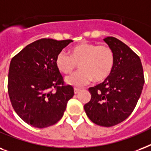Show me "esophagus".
<instances>
[{
	"mask_svg": "<svg viewBox=\"0 0 151 151\" xmlns=\"http://www.w3.org/2000/svg\"><path fill=\"white\" fill-rule=\"evenodd\" d=\"M79 91H80V89H79V88H74V93H75V94H78Z\"/></svg>",
	"mask_w": 151,
	"mask_h": 151,
	"instance_id": "34e87169",
	"label": "esophagus"
}]
</instances>
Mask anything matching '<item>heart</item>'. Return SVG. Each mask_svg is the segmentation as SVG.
I'll return each instance as SVG.
<instances>
[{"mask_svg": "<svg viewBox=\"0 0 151 151\" xmlns=\"http://www.w3.org/2000/svg\"><path fill=\"white\" fill-rule=\"evenodd\" d=\"M114 63L115 55L109 45L90 42H83L72 48L71 55L62 50L55 60L57 69L65 74L72 72L79 64L81 70L65 78L68 84L74 86H83L92 79L103 81L111 74Z\"/></svg>", "mask_w": 151, "mask_h": 151, "instance_id": "obj_1", "label": "heart"}]
</instances>
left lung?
I'll list each match as a JSON object with an SVG mask.
<instances>
[{"instance_id": "8db88e82", "label": "left lung", "mask_w": 151, "mask_h": 151, "mask_svg": "<svg viewBox=\"0 0 151 151\" xmlns=\"http://www.w3.org/2000/svg\"><path fill=\"white\" fill-rule=\"evenodd\" d=\"M104 41L113 50L114 67L103 83L89 88L91 99L84 105V110L93 123L112 127L132 113L145 80L142 63L135 52L114 37Z\"/></svg>"}]
</instances>
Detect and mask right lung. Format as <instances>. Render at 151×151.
Returning a JSON list of instances; mask_svg holds the SVG:
<instances>
[{
    "label": "right lung",
    "mask_w": 151,
    "mask_h": 151,
    "mask_svg": "<svg viewBox=\"0 0 151 151\" xmlns=\"http://www.w3.org/2000/svg\"><path fill=\"white\" fill-rule=\"evenodd\" d=\"M72 42L42 38L12 57L8 78L9 99L14 110L28 124L46 128L64 115L74 89L65 84L55 60Z\"/></svg>",
    "instance_id": "1"
}]
</instances>
